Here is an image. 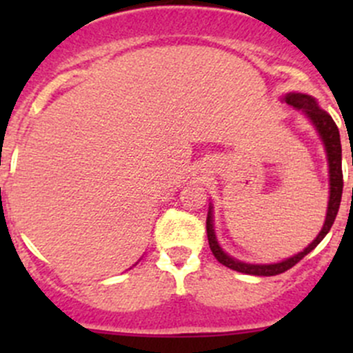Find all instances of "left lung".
<instances>
[{"mask_svg": "<svg viewBox=\"0 0 353 353\" xmlns=\"http://www.w3.org/2000/svg\"><path fill=\"white\" fill-rule=\"evenodd\" d=\"M283 101H285L288 105H292L294 109L304 112L305 116L311 119V123L314 124L319 137H321L323 143H325V150H326V155H328V165H330L328 212H326V220L321 232L318 234V237H316V239L312 241L304 251L292 256V258H288L282 263H273V265H251V263H243L239 261V259L230 258L229 254H225V252L222 251V248H220L219 243H216L215 230H213V213H212L213 206L210 205L208 216H206V236H208V244H210V249H212L213 256L216 258V261L222 263V265L227 266V268L236 270V272L239 273H245V275L273 276V275H280V273L287 272V270H290L292 266L297 265L305 254H309L316 245L325 239V236L330 232L331 225H333L334 219H336L338 208H340L341 191H343V174H341V143H340V131H338L333 117H331L326 110L319 108L311 95L287 94L285 97H283ZM352 194H353V190H352Z\"/></svg>", "mask_w": 353, "mask_h": 353, "instance_id": "left-lung-1", "label": "left lung"}]
</instances>
